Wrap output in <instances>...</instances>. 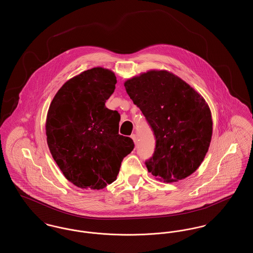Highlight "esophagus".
Wrapping results in <instances>:
<instances>
[{"label": "esophagus", "instance_id": "obj_1", "mask_svg": "<svg viewBox=\"0 0 253 253\" xmlns=\"http://www.w3.org/2000/svg\"><path fill=\"white\" fill-rule=\"evenodd\" d=\"M131 137H132V139L133 140L134 144H137V136H136V134L132 133V135H131Z\"/></svg>", "mask_w": 253, "mask_h": 253}]
</instances>
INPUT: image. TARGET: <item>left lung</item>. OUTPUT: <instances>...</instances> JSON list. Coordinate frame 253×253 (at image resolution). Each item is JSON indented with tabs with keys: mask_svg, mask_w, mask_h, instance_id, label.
Returning a JSON list of instances; mask_svg holds the SVG:
<instances>
[{
	"mask_svg": "<svg viewBox=\"0 0 253 253\" xmlns=\"http://www.w3.org/2000/svg\"><path fill=\"white\" fill-rule=\"evenodd\" d=\"M124 86L156 137L153 157L145 161L149 172L166 182L191 175L204 160L212 134L204 98L167 71L144 73Z\"/></svg>",
	"mask_w": 253,
	"mask_h": 253,
	"instance_id": "left-lung-1",
	"label": "left lung"
}]
</instances>
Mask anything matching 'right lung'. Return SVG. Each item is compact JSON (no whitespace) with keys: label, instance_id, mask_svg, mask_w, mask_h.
I'll use <instances>...</instances> for the list:
<instances>
[{"label":"right lung","instance_id":"1","mask_svg":"<svg viewBox=\"0 0 253 253\" xmlns=\"http://www.w3.org/2000/svg\"><path fill=\"white\" fill-rule=\"evenodd\" d=\"M115 74L96 67L66 82L54 96L46 119L50 153L77 187L100 190L117 179L123 158L133 150L119 133L121 115L106 108Z\"/></svg>","mask_w":253,"mask_h":253}]
</instances>
